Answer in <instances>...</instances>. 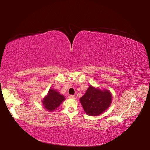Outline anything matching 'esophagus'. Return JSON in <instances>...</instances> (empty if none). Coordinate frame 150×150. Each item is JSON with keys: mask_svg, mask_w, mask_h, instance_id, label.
<instances>
[{"mask_svg": "<svg viewBox=\"0 0 150 150\" xmlns=\"http://www.w3.org/2000/svg\"><path fill=\"white\" fill-rule=\"evenodd\" d=\"M69 98H71V99H75V98H76V96H74V95H69Z\"/></svg>", "mask_w": 150, "mask_h": 150, "instance_id": "obj_1", "label": "esophagus"}]
</instances>
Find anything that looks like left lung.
I'll return each instance as SVG.
<instances>
[{"label": "left lung", "instance_id": "8db88e82", "mask_svg": "<svg viewBox=\"0 0 150 150\" xmlns=\"http://www.w3.org/2000/svg\"><path fill=\"white\" fill-rule=\"evenodd\" d=\"M79 100L86 114L96 116L102 114L111 105L112 95L109 90H101L90 85Z\"/></svg>", "mask_w": 150, "mask_h": 150}]
</instances>
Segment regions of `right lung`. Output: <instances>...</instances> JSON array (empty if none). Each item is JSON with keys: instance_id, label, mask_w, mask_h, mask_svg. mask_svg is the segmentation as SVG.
Returning <instances> with one entry per match:
<instances>
[{"instance_id": "obj_1", "label": "right lung", "mask_w": 150, "mask_h": 150, "mask_svg": "<svg viewBox=\"0 0 150 150\" xmlns=\"http://www.w3.org/2000/svg\"><path fill=\"white\" fill-rule=\"evenodd\" d=\"M65 100V98L56 90L50 89L47 96L42 100L44 108L50 112H52Z\"/></svg>"}]
</instances>
